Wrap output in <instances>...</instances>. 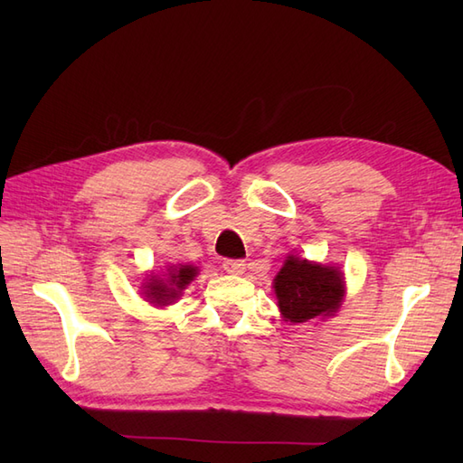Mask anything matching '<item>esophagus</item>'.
Masks as SVG:
<instances>
[{
	"label": "esophagus",
	"mask_w": 463,
	"mask_h": 463,
	"mask_svg": "<svg viewBox=\"0 0 463 463\" xmlns=\"http://www.w3.org/2000/svg\"><path fill=\"white\" fill-rule=\"evenodd\" d=\"M223 270H226L228 274H243L245 272V260H240V259L223 260Z\"/></svg>",
	"instance_id": "1"
}]
</instances>
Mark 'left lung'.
<instances>
[{
	"label": "left lung",
	"mask_w": 463,
	"mask_h": 463,
	"mask_svg": "<svg viewBox=\"0 0 463 463\" xmlns=\"http://www.w3.org/2000/svg\"><path fill=\"white\" fill-rule=\"evenodd\" d=\"M274 293L286 322L326 318L344 301V274L335 266L289 255L274 278Z\"/></svg>",
	"instance_id": "left-lung-1"
}]
</instances>
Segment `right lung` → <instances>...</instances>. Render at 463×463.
Listing matches in <instances>:
<instances>
[{
    "label": "right lung",
    "instance_id": "right-lung-1",
    "mask_svg": "<svg viewBox=\"0 0 463 463\" xmlns=\"http://www.w3.org/2000/svg\"><path fill=\"white\" fill-rule=\"evenodd\" d=\"M197 274L199 269L193 264H172L167 266L165 274H150L143 284L145 299L156 307L170 305L181 296V291L193 282Z\"/></svg>",
    "mask_w": 463,
    "mask_h": 463
}]
</instances>
